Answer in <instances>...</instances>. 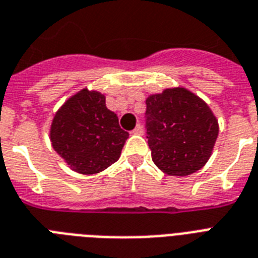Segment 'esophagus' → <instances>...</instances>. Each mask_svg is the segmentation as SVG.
Returning a JSON list of instances; mask_svg holds the SVG:
<instances>
[{
    "instance_id": "1",
    "label": "esophagus",
    "mask_w": 258,
    "mask_h": 258,
    "mask_svg": "<svg viewBox=\"0 0 258 258\" xmlns=\"http://www.w3.org/2000/svg\"><path fill=\"white\" fill-rule=\"evenodd\" d=\"M133 134H135V135H142V134H143V127H142L141 124H138L137 127L133 130Z\"/></svg>"
}]
</instances>
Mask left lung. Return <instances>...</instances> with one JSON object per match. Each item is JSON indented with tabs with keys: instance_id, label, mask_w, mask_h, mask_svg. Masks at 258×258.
I'll return each mask as SVG.
<instances>
[{
	"instance_id": "obj_1",
	"label": "left lung",
	"mask_w": 258,
	"mask_h": 258,
	"mask_svg": "<svg viewBox=\"0 0 258 258\" xmlns=\"http://www.w3.org/2000/svg\"><path fill=\"white\" fill-rule=\"evenodd\" d=\"M146 105L154 163L172 176L190 175L202 169L218 137V121L209 105L180 87L150 95Z\"/></svg>"
}]
</instances>
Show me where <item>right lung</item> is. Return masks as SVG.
I'll return each mask as SVG.
<instances>
[{"label": "right lung", "mask_w": 258, "mask_h": 258, "mask_svg": "<svg viewBox=\"0 0 258 258\" xmlns=\"http://www.w3.org/2000/svg\"><path fill=\"white\" fill-rule=\"evenodd\" d=\"M127 138L116 113L105 107L104 95L87 88L61 105L50 125L54 151L74 171L86 175L115 163Z\"/></svg>", "instance_id": "right-lung-1"}]
</instances>
